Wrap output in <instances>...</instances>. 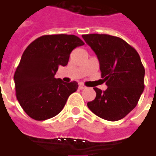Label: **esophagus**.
Listing matches in <instances>:
<instances>
[{
    "label": "esophagus",
    "mask_w": 156,
    "mask_h": 156,
    "mask_svg": "<svg viewBox=\"0 0 156 156\" xmlns=\"http://www.w3.org/2000/svg\"><path fill=\"white\" fill-rule=\"evenodd\" d=\"M78 88H79L80 90H83V89L85 88V86H84L83 83H79V85H78Z\"/></svg>",
    "instance_id": "obj_1"
}]
</instances>
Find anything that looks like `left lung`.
Segmentation results:
<instances>
[{"label":"left lung","instance_id":"obj_1","mask_svg":"<svg viewBox=\"0 0 156 156\" xmlns=\"http://www.w3.org/2000/svg\"><path fill=\"white\" fill-rule=\"evenodd\" d=\"M82 37L97 55L102 82L108 86L104 91L94 88L96 98L87 106L103 119L119 120L136 107L144 89L145 70L140 56L118 37L88 34Z\"/></svg>","mask_w":156,"mask_h":156}]
</instances>
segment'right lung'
I'll return each instance as SVG.
<instances>
[{
    "mask_svg": "<svg viewBox=\"0 0 156 156\" xmlns=\"http://www.w3.org/2000/svg\"><path fill=\"white\" fill-rule=\"evenodd\" d=\"M83 44L75 35H44L25 48L13 79L17 100L30 118L55 117L78 90L76 81L65 83L55 75L60 66L67 65L71 52Z\"/></svg>",
    "mask_w": 156,
    "mask_h": 156,
    "instance_id": "right-lung-1",
    "label": "right lung"
}]
</instances>
